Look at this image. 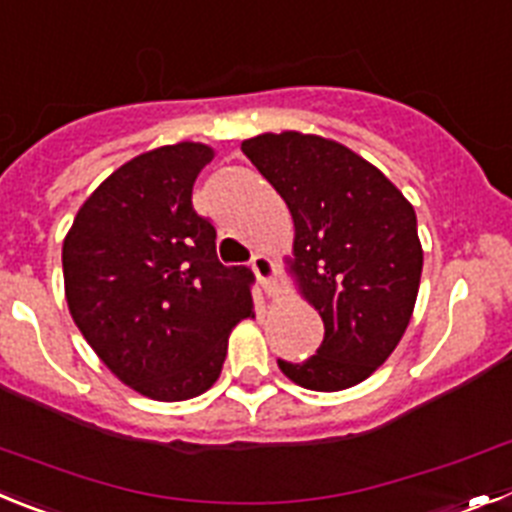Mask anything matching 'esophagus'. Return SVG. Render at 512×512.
I'll return each mask as SVG.
<instances>
[{
  "mask_svg": "<svg viewBox=\"0 0 512 512\" xmlns=\"http://www.w3.org/2000/svg\"><path fill=\"white\" fill-rule=\"evenodd\" d=\"M251 269L253 274H256V279H259L261 287L274 289V274H277V269H274V261H271L266 253H256V256H253Z\"/></svg>",
  "mask_w": 512,
  "mask_h": 512,
  "instance_id": "1",
  "label": "esophagus"
}]
</instances>
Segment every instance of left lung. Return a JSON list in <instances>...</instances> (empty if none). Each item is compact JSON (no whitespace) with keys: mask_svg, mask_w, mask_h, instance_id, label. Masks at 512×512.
I'll return each mask as SVG.
<instances>
[{"mask_svg":"<svg viewBox=\"0 0 512 512\" xmlns=\"http://www.w3.org/2000/svg\"><path fill=\"white\" fill-rule=\"evenodd\" d=\"M241 148L292 212L289 271L325 325L318 354L279 359V369L305 390L354 387L390 359L413 318L423 271L413 205L336 140L284 130Z\"/></svg>","mask_w":512,"mask_h":512,"instance_id":"8db88e82","label":"left lung"}]
</instances>
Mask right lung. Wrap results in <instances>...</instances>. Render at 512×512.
<instances>
[{"label":"right lung","mask_w":512,"mask_h":512,"mask_svg":"<svg viewBox=\"0 0 512 512\" xmlns=\"http://www.w3.org/2000/svg\"><path fill=\"white\" fill-rule=\"evenodd\" d=\"M205 143L140 153L76 212L63 241L66 302L81 336L140 395L179 402L223 372L228 336L253 315V274L223 266L215 228L192 207Z\"/></svg>","instance_id":"obj_1"}]
</instances>
